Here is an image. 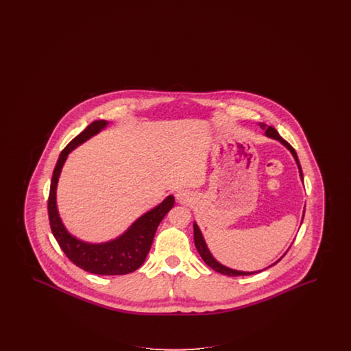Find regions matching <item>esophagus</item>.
Segmentation results:
<instances>
[{
  "mask_svg": "<svg viewBox=\"0 0 351 351\" xmlns=\"http://www.w3.org/2000/svg\"><path fill=\"white\" fill-rule=\"evenodd\" d=\"M176 200L180 204H188L192 201V193L186 189H180L178 193H176Z\"/></svg>",
  "mask_w": 351,
  "mask_h": 351,
  "instance_id": "1",
  "label": "esophagus"
}]
</instances>
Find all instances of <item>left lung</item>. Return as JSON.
Here are the masks:
<instances>
[{
  "label": "left lung",
  "mask_w": 351,
  "mask_h": 351,
  "mask_svg": "<svg viewBox=\"0 0 351 351\" xmlns=\"http://www.w3.org/2000/svg\"><path fill=\"white\" fill-rule=\"evenodd\" d=\"M259 126L263 129V130H266V135L269 136V138H272V139H276V141H279L282 145H284L288 150L291 151V154L293 155V158H295V160H296V163H298V167H299V172H300V178L301 180H304V178H302V171H301L300 162H299V159H298V154H296V151L295 149L287 142V141H284L283 138L279 135V133L275 130V128H272V126H267L266 123H263V122H261L259 123ZM193 237H195V245H196V249L199 251V254H200L201 258H202V261L209 266L210 268H213L215 271H217L219 274H223V275H228V276H247V275H252V274H258V272H261V271H252V272H246V271H238V269H233V268L226 267V266H223V265H221L219 262H217L216 259H215V256L210 254V251L208 249V246H206V243H205V241H204V237H202V234H201L200 229H199V226H197V223L195 222L193 223ZM285 255V254H284ZM283 255V256H284ZM282 256V258H283ZM280 258V259H282ZM279 259V261H280ZM279 261H276L274 265H276ZM274 265H271L269 267H272ZM266 269V268H265Z\"/></svg>",
  "instance_id": "1"
}]
</instances>
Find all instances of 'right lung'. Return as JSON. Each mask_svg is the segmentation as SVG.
<instances>
[{
    "label": "right lung",
    "instance_id": "obj_1",
    "mask_svg": "<svg viewBox=\"0 0 351 351\" xmlns=\"http://www.w3.org/2000/svg\"><path fill=\"white\" fill-rule=\"evenodd\" d=\"M108 125L106 121H95L75 136L64 150L60 152L58 163L52 172L50 196H49V218L51 232L58 241L60 249L68 259L86 272L97 275H125L141 267L149 254L154 235L162 219L172 209L175 197L169 195L163 202L138 218L133 225L116 239L105 243H88L68 233L56 206L58 180L67 159L68 154L80 146L90 136L100 133Z\"/></svg>",
    "mask_w": 351,
    "mask_h": 351
}]
</instances>
